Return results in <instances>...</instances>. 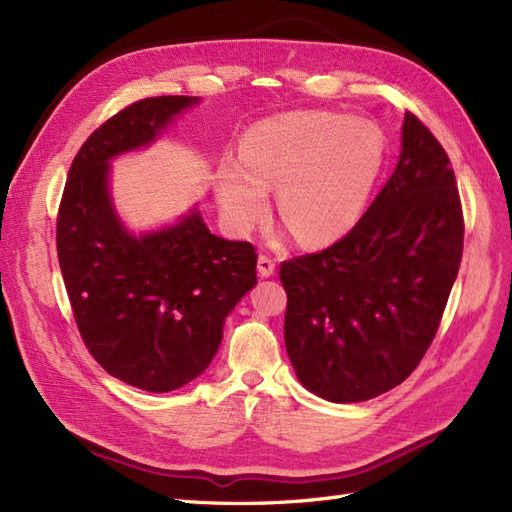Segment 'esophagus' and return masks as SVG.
Masks as SVG:
<instances>
[{
  "mask_svg": "<svg viewBox=\"0 0 512 512\" xmlns=\"http://www.w3.org/2000/svg\"><path fill=\"white\" fill-rule=\"evenodd\" d=\"M275 273V260L271 256L260 254L258 256V275L260 277H271Z\"/></svg>",
  "mask_w": 512,
  "mask_h": 512,
  "instance_id": "esophagus-1",
  "label": "esophagus"
}]
</instances>
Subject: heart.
<instances>
[{"instance_id": "obj_1", "label": "heart", "mask_w": 512, "mask_h": 512, "mask_svg": "<svg viewBox=\"0 0 512 512\" xmlns=\"http://www.w3.org/2000/svg\"><path fill=\"white\" fill-rule=\"evenodd\" d=\"M237 162L215 175L222 218L247 235L265 218L269 190L277 211L305 245L331 243L361 218L378 181L384 145L363 119L333 113H288L247 130Z\"/></svg>"}]
</instances>
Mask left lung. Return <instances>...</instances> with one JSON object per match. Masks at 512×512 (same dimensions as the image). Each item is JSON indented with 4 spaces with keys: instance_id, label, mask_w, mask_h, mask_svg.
Returning <instances> with one entry per match:
<instances>
[{
    "instance_id": "8db88e82",
    "label": "left lung",
    "mask_w": 512,
    "mask_h": 512,
    "mask_svg": "<svg viewBox=\"0 0 512 512\" xmlns=\"http://www.w3.org/2000/svg\"><path fill=\"white\" fill-rule=\"evenodd\" d=\"M463 254L446 151L406 113L395 173L344 239L280 265L284 339L299 382L335 404L404 382L436 337Z\"/></svg>"
}]
</instances>
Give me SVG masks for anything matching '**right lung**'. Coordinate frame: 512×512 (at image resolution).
<instances>
[{
  "mask_svg": "<svg viewBox=\"0 0 512 512\" xmlns=\"http://www.w3.org/2000/svg\"><path fill=\"white\" fill-rule=\"evenodd\" d=\"M192 104L198 98H145L104 121L76 153L57 213L59 267L87 350L149 393L203 374L226 316L256 286L254 245L211 235L196 209L138 237L115 213L108 162L151 145Z\"/></svg>",
  "mask_w": 512,
  "mask_h": 512,
  "instance_id": "add662e5",
  "label": "right lung"
}]
</instances>
